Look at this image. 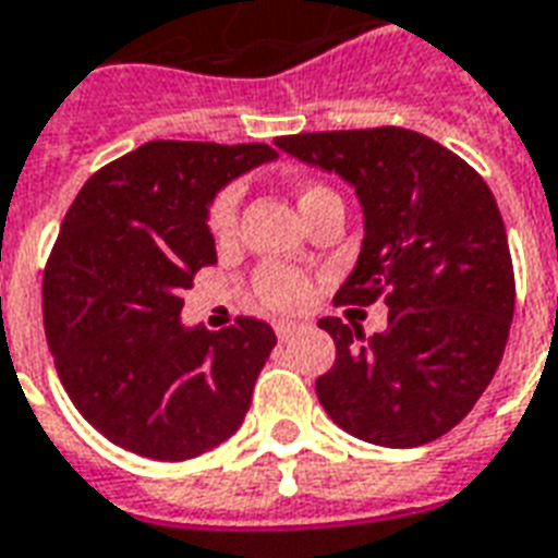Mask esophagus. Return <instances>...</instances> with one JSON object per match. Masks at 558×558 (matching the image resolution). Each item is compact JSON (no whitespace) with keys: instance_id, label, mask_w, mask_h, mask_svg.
I'll list each match as a JSON object with an SVG mask.
<instances>
[{"instance_id":"34e87169","label":"esophagus","mask_w":558,"mask_h":558,"mask_svg":"<svg viewBox=\"0 0 558 558\" xmlns=\"http://www.w3.org/2000/svg\"><path fill=\"white\" fill-rule=\"evenodd\" d=\"M274 329L279 341H291V338H296V335L303 332V326H296V324H276Z\"/></svg>"}]
</instances>
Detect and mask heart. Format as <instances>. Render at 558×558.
Instances as JSON below:
<instances>
[{
  "mask_svg": "<svg viewBox=\"0 0 558 558\" xmlns=\"http://www.w3.org/2000/svg\"><path fill=\"white\" fill-rule=\"evenodd\" d=\"M317 191H324L320 184H303L296 191V205H303L308 196ZM238 187L229 184L208 205V232L215 234V241H229L238 226ZM255 300L270 308V312H296L300 305L308 300V282L303 276L296 274L294 267H284V264H264L255 274Z\"/></svg>",
  "mask_w": 558,
  "mask_h": 558,
  "instance_id": "obj_1",
  "label": "heart"
}]
</instances>
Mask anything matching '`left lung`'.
<instances>
[{
    "mask_svg": "<svg viewBox=\"0 0 558 558\" xmlns=\"http://www.w3.org/2000/svg\"><path fill=\"white\" fill-rule=\"evenodd\" d=\"M355 187L364 241L338 305H388V329L324 317L335 364L317 400L343 433L421 447L450 433L497 374L514 314L500 208L483 175L433 137L379 125L276 137Z\"/></svg>",
    "mask_w": 558,
    "mask_h": 558,
    "instance_id": "1",
    "label": "left lung"
}]
</instances>
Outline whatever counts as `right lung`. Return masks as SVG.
Instances as JSON below:
<instances>
[{
	"label": "right lung",
	"instance_id": "right-lung-1",
	"mask_svg": "<svg viewBox=\"0 0 558 558\" xmlns=\"http://www.w3.org/2000/svg\"><path fill=\"white\" fill-rule=\"evenodd\" d=\"M267 144L149 141L96 170L44 270V329L73 405L129 453L184 462L232 438L276 347L264 320L184 329L182 291L217 262L208 203Z\"/></svg>",
	"mask_w": 558,
	"mask_h": 558
}]
</instances>
